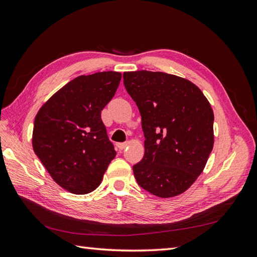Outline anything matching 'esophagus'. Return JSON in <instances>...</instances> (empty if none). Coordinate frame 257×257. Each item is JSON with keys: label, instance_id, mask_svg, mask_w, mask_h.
<instances>
[{"label": "esophagus", "instance_id": "obj_1", "mask_svg": "<svg viewBox=\"0 0 257 257\" xmlns=\"http://www.w3.org/2000/svg\"><path fill=\"white\" fill-rule=\"evenodd\" d=\"M118 146V148L120 149V150H123L125 147H127V144H124V143H120V144H118L117 145Z\"/></svg>", "mask_w": 257, "mask_h": 257}]
</instances>
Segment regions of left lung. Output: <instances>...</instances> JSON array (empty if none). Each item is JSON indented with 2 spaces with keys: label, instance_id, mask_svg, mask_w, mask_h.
Returning a JSON list of instances; mask_svg holds the SVG:
<instances>
[{
  "label": "left lung",
  "instance_id": "obj_1",
  "mask_svg": "<svg viewBox=\"0 0 257 257\" xmlns=\"http://www.w3.org/2000/svg\"><path fill=\"white\" fill-rule=\"evenodd\" d=\"M123 84L137 103L146 138L145 156L134 166L138 184L162 199L185 192L214 145L209 100L192 81L162 72H124Z\"/></svg>",
  "mask_w": 257,
  "mask_h": 257
}]
</instances>
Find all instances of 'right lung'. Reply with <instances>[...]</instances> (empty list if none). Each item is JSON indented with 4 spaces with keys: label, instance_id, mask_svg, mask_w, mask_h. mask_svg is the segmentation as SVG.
<instances>
[{
    "label": "right lung",
    "instance_id": "right-lung-1",
    "mask_svg": "<svg viewBox=\"0 0 257 257\" xmlns=\"http://www.w3.org/2000/svg\"><path fill=\"white\" fill-rule=\"evenodd\" d=\"M121 73L99 72L70 80L43 103L33 128V150L59 187L86 194L101 183L116 157L101 121V110Z\"/></svg>",
    "mask_w": 257,
    "mask_h": 257
}]
</instances>
